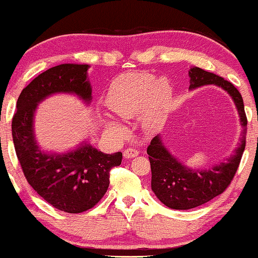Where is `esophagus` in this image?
<instances>
[{
  "label": "esophagus",
  "instance_id": "obj_1",
  "mask_svg": "<svg viewBox=\"0 0 258 258\" xmlns=\"http://www.w3.org/2000/svg\"><path fill=\"white\" fill-rule=\"evenodd\" d=\"M138 150L133 149V148H127L125 151H123V157L126 159H130V158H133L136 157V156H138Z\"/></svg>",
  "mask_w": 258,
  "mask_h": 258
}]
</instances>
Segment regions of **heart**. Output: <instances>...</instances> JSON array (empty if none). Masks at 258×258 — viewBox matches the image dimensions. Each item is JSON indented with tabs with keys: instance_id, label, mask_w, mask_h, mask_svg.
I'll list each match as a JSON object with an SVG mask.
<instances>
[{
	"instance_id": "1",
	"label": "heart",
	"mask_w": 258,
	"mask_h": 258,
	"mask_svg": "<svg viewBox=\"0 0 258 258\" xmlns=\"http://www.w3.org/2000/svg\"><path fill=\"white\" fill-rule=\"evenodd\" d=\"M172 90L167 78L146 73L123 74L113 81L106 95V105L116 115L125 119L140 114L144 125H151L167 109ZM107 126L120 130L115 120H107Z\"/></svg>"
}]
</instances>
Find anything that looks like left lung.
Segmentation results:
<instances>
[{"label": "left lung", "mask_w": 258, "mask_h": 258, "mask_svg": "<svg viewBox=\"0 0 258 258\" xmlns=\"http://www.w3.org/2000/svg\"><path fill=\"white\" fill-rule=\"evenodd\" d=\"M189 77L190 90L214 84L227 91L237 107L243 131L239 145L233 155L225 162L205 170L190 169L178 162L163 144L159 135L151 140L148 146L152 174L151 188L159 201L172 210H190L206 204L223 193L232 181L245 149L247 120L242 95L237 88L223 77L197 67L190 68Z\"/></svg>", "instance_id": "1"}]
</instances>
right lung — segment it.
I'll list each match as a JSON object with an SVG mask.
<instances>
[{"mask_svg":"<svg viewBox=\"0 0 258 258\" xmlns=\"http://www.w3.org/2000/svg\"><path fill=\"white\" fill-rule=\"evenodd\" d=\"M87 64H60L35 77L21 91L12 121L15 152L26 180L51 206L67 213L90 210L106 194L109 171L121 164L122 153H103L88 143L65 153L45 152L34 135L38 103L52 94H75L91 101Z\"/></svg>","mask_w":258,"mask_h":258,"instance_id":"1","label":"right lung"}]
</instances>
